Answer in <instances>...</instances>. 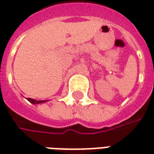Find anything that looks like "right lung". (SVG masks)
Here are the masks:
<instances>
[{
    "label": "right lung",
    "mask_w": 154,
    "mask_h": 154,
    "mask_svg": "<svg viewBox=\"0 0 154 154\" xmlns=\"http://www.w3.org/2000/svg\"><path fill=\"white\" fill-rule=\"evenodd\" d=\"M27 100L32 104H40V103H44V102H46L47 100H36L35 99H31V98H27Z\"/></svg>",
    "instance_id": "obj_1"
}]
</instances>
